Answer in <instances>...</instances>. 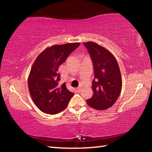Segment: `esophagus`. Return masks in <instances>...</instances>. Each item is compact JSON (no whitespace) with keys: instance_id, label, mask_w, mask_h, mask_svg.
I'll list each match as a JSON object with an SVG mask.
<instances>
[{"instance_id":"1","label":"esophagus","mask_w":152,"mask_h":152,"mask_svg":"<svg viewBox=\"0 0 152 152\" xmlns=\"http://www.w3.org/2000/svg\"><path fill=\"white\" fill-rule=\"evenodd\" d=\"M81 89H82V86H79L76 88V91H77V92H80L81 91Z\"/></svg>"}]
</instances>
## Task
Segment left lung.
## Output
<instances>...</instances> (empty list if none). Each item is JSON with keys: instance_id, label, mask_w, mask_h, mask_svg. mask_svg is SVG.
Wrapping results in <instances>:
<instances>
[{"instance_id": "left-lung-1", "label": "left lung", "mask_w": 152, "mask_h": 152, "mask_svg": "<svg viewBox=\"0 0 152 152\" xmlns=\"http://www.w3.org/2000/svg\"><path fill=\"white\" fill-rule=\"evenodd\" d=\"M83 44L91 56L94 76L93 96L87 100V104L96 110H105L115 104L121 91L119 66L114 56L103 47L92 42Z\"/></svg>"}]
</instances>
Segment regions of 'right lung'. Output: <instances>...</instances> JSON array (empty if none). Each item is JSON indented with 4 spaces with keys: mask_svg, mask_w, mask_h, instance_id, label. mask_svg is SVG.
<instances>
[{
    "mask_svg": "<svg viewBox=\"0 0 152 152\" xmlns=\"http://www.w3.org/2000/svg\"><path fill=\"white\" fill-rule=\"evenodd\" d=\"M80 45V43H71L53 45L42 51L33 63L28 86L32 100L42 112L51 115L60 113L74 96L65 83L59 84L58 68Z\"/></svg>",
    "mask_w": 152,
    "mask_h": 152,
    "instance_id": "right-lung-1",
    "label": "right lung"
}]
</instances>
